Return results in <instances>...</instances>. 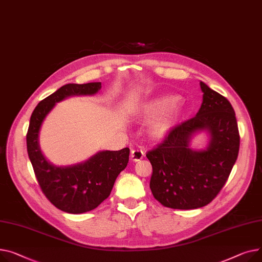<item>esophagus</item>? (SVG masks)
Here are the masks:
<instances>
[{
    "mask_svg": "<svg viewBox=\"0 0 262 262\" xmlns=\"http://www.w3.org/2000/svg\"><path fill=\"white\" fill-rule=\"evenodd\" d=\"M144 156H145L144 150H142V149L133 150V151L131 152V160H132L133 162H138V161H141V160L144 158Z\"/></svg>",
    "mask_w": 262,
    "mask_h": 262,
    "instance_id": "34e87169",
    "label": "esophagus"
}]
</instances>
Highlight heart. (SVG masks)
Listing matches in <instances>:
<instances>
[{
  "instance_id": "1",
  "label": "heart",
  "mask_w": 262,
  "mask_h": 262,
  "mask_svg": "<svg viewBox=\"0 0 262 262\" xmlns=\"http://www.w3.org/2000/svg\"><path fill=\"white\" fill-rule=\"evenodd\" d=\"M179 101L178 95L166 94L145 102L137 111L141 120L155 119L149 128V135L153 141L166 140L180 126L185 116V109Z\"/></svg>"
}]
</instances>
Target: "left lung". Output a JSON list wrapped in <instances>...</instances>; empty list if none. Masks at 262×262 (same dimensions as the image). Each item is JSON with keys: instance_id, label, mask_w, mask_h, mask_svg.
Wrapping results in <instances>:
<instances>
[{"instance_id": "1", "label": "left lung", "mask_w": 262, "mask_h": 262, "mask_svg": "<svg viewBox=\"0 0 262 262\" xmlns=\"http://www.w3.org/2000/svg\"><path fill=\"white\" fill-rule=\"evenodd\" d=\"M202 104L195 116L181 124L166 140L147 153L152 165L150 189L158 201L173 209H195L210 203L232 171L240 137L229 101L200 81ZM205 132V148L192 149L191 140Z\"/></svg>"}]
</instances>
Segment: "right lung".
<instances>
[{"mask_svg":"<svg viewBox=\"0 0 262 262\" xmlns=\"http://www.w3.org/2000/svg\"><path fill=\"white\" fill-rule=\"evenodd\" d=\"M101 82L69 83L41 100L30 116L26 135L28 158L39 185L58 209L69 213H83L96 208L110 195L118 174L127 167L129 148L118 151H98L88 160L70 166H55L46 160L40 148V130L46 116L57 102L73 96H92Z\"/></svg>","mask_w":262,"mask_h":262,"instance_id":"obj_1","label":"right lung"}]
</instances>
